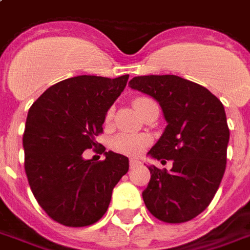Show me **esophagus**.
Segmentation results:
<instances>
[{
	"instance_id": "34e87169",
	"label": "esophagus",
	"mask_w": 250,
	"mask_h": 250,
	"mask_svg": "<svg viewBox=\"0 0 250 250\" xmlns=\"http://www.w3.org/2000/svg\"><path fill=\"white\" fill-rule=\"evenodd\" d=\"M139 164H140L139 160H136V159H131V160H130V168L138 167Z\"/></svg>"
}]
</instances>
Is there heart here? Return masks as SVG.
<instances>
[{"label": "heart", "mask_w": 250, "mask_h": 250, "mask_svg": "<svg viewBox=\"0 0 250 250\" xmlns=\"http://www.w3.org/2000/svg\"><path fill=\"white\" fill-rule=\"evenodd\" d=\"M148 98H136L134 101V107L135 110L138 111L140 107L143 106L144 103H147ZM112 119V110L107 111L106 118L104 122L106 125H108ZM148 138L143 136V135H131V134H119L116 135L115 138L111 142V147L115 149L116 152L125 153V155H130V156H135V155H139L146 146L148 144Z\"/></svg>", "instance_id": "obj_1"}]
</instances>
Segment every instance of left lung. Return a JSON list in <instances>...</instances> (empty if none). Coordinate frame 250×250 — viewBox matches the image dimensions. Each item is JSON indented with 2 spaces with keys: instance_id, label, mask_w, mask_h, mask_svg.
I'll list each match as a JSON object with an SVG mask.
<instances>
[{
  "instance_id": "1",
  "label": "left lung",
  "mask_w": 250,
  "mask_h": 250,
  "mask_svg": "<svg viewBox=\"0 0 250 250\" xmlns=\"http://www.w3.org/2000/svg\"><path fill=\"white\" fill-rule=\"evenodd\" d=\"M128 86L158 102L167 122L148 156L173 160L169 172L148 167L144 204L164 223L189 221L209 205L225 172L229 128L223 103L177 75L135 77Z\"/></svg>"
}]
</instances>
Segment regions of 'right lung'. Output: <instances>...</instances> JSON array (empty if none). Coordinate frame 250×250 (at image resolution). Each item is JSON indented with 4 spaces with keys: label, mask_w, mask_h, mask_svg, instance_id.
Listing matches in <instances>:
<instances>
[{
    "label": "right lung",
    "mask_w": 250,
    "mask_h": 250,
    "mask_svg": "<svg viewBox=\"0 0 250 250\" xmlns=\"http://www.w3.org/2000/svg\"><path fill=\"white\" fill-rule=\"evenodd\" d=\"M128 75H79L55 83L29 110L23 132L25 171L42 209L66 227H87L106 213L114 187L128 171V158L103 148V162L86 160L97 147L107 111Z\"/></svg>",
    "instance_id": "1"
}]
</instances>
